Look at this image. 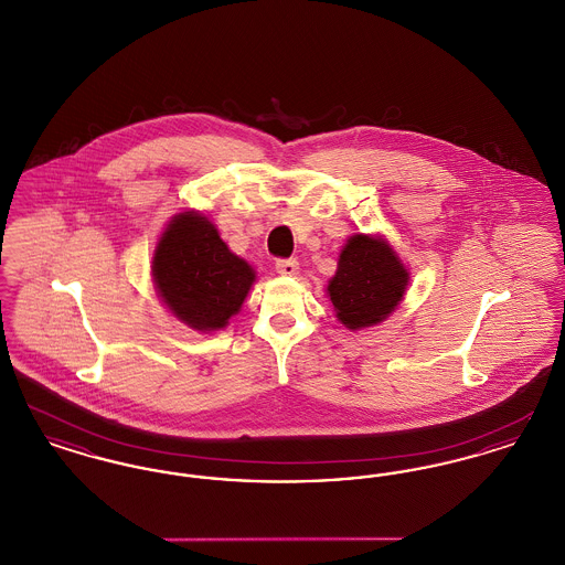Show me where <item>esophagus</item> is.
<instances>
[{
  "label": "esophagus",
  "instance_id": "obj_1",
  "mask_svg": "<svg viewBox=\"0 0 565 565\" xmlns=\"http://www.w3.org/2000/svg\"><path fill=\"white\" fill-rule=\"evenodd\" d=\"M275 269H277L279 275H284V277H295L296 273H298V263H296L295 258H284V260L275 263Z\"/></svg>",
  "mask_w": 565,
  "mask_h": 565
}]
</instances>
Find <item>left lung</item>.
<instances>
[{"label":"left lung","mask_w":565,"mask_h":565,"mask_svg":"<svg viewBox=\"0 0 565 565\" xmlns=\"http://www.w3.org/2000/svg\"><path fill=\"white\" fill-rule=\"evenodd\" d=\"M411 273L383 235L353 233L326 286L337 320L348 330L383 323L401 305Z\"/></svg>","instance_id":"1"}]
</instances>
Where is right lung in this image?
Listing matches in <instances>:
<instances>
[{"label":"right lung","mask_w":565,"mask_h":565,"mask_svg":"<svg viewBox=\"0 0 565 565\" xmlns=\"http://www.w3.org/2000/svg\"><path fill=\"white\" fill-rule=\"evenodd\" d=\"M152 281L175 320L215 332L242 311L256 270L220 239L207 215L190 210L164 226L152 254Z\"/></svg>","instance_id":"1"}]
</instances>
